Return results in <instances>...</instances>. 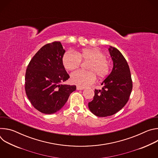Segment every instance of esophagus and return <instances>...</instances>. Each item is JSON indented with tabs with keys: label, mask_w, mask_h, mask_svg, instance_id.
<instances>
[{
	"label": "esophagus",
	"mask_w": 158,
	"mask_h": 158,
	"mask_svg": "<svg viewBox=\"0 0 158 158\" xmlns=\"http://www.w3.org/2000/svg\"><path fill=\"white\" fill-rule=\"evenodd\" d=\"M76 89H77V90H83V89H84V87H81V86L77 85V86L76 87Z\"/></svg>",
	"instance_id": "1"
}]
</instances>
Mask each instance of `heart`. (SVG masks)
I'll list each match as a JSON object with an SVG mask.
<instances>
[{"mask_svg":"<svg viewBox=\"0 0 158 158\" xmlns=\"http://www.w3.org/2000/svg\"><path fill=\"white\" fill-rule=\"evenodd\" d=\"M81 59L89 61L87 69L89 71L77 70L72 73L71 81L73 84L81 87L91 85L96 81V76L99 79L106 77L110 72V63L106 54L97 48H87L78 52L67 51L62 57V64L67 70H73L81 64Z\"/></svg>","mask_w":158,"mask_h":158,"instance_id":"b5f03b06","label":"heart"}]
</instances>
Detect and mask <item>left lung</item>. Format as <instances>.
I'll return each instance as SVG.
<instances>
[{
	"mask_svg": "<svg viewBox=\"0 0 158 158\" xmlns=\"http://www.w3.org/2000/svg\"><path fill=\"white\" fill-rule=\"evenodd\" d=\"M109 51L113 61V68L102 82V89H95L93 100L88 104L89 110L98 117L110 116L120 110L127 102L132 89L126 59L115 48L110 46Z\"/></svg>",
	"mask_w": 158,
	"mask_h": 158,
	"instance_id": "1",
	"label": "left lung"
}]
</instances>
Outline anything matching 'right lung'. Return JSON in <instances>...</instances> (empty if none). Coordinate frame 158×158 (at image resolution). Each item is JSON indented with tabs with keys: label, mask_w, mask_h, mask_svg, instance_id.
I'll use <instances>...</instances> for the list:
<instances>
[{
	"label": "right lung",
	"mask_w": 158,
	"mask_h": 158,
	"mask_svg": "<svg viewBox=\"0 0 158 158\" xmlns=\"http://www.w3.org/2000/svg\"><path fill=\"white\" fill-rule=\"evenodd\" d=\"M65 50L60 42L42 47L26 69L25 90L32 105L44 114H53L65 104L76 85L63 84L69 78L62 64Z\"/></svg>",
	"instance_id": "add662e5"
}]
</instances>
